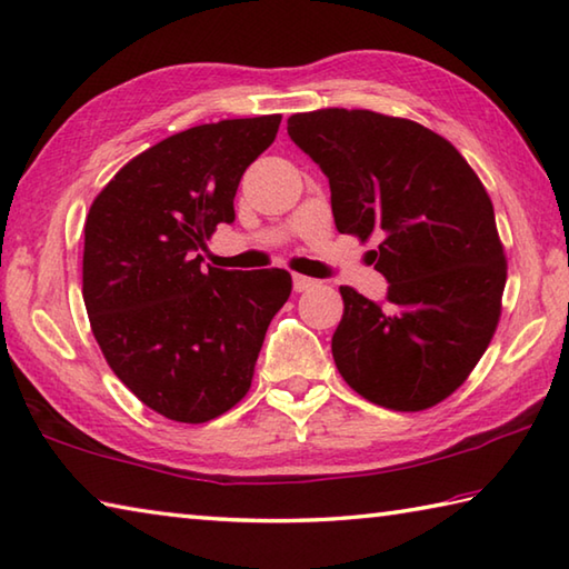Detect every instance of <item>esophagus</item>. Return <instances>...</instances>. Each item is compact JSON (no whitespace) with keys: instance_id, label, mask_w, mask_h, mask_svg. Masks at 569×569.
Returning a JSON list of instances; mask_svg holds the SVG:
<instances>
[{"instance_id":"esophagus-1","label":"esophagus","mask_w":569,"mask_h":569,"mask_svg":"<svg viewBox=\"0 0 569 569\" xmlns=\"http://www.w3.org/2000/svg\"><path fill=\"white\" fill-rule=\"evenodd\" d=\"M316 286H318L316 278H308V276H301V273L293 276V291L296 293H306V291H311V288H316Z\"/></svg>"}]
</instances>
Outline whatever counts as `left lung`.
I'll return each instance as SVG.
<instances>
[{"label":"left lung","mask_w":569,"mask_h":569,"mask_svg":"<svg viewBox=\"0 0 569 569\" xmlns=\"http://www.w3.org/2000/svg\"><path fill=\"white\" fill-rule=\"evenodd\" d=\"M288 137L328 177L336 229L383 239L370 256L388 303L340 286L336 368L376 406H438L478 366L502 311L508 261L482 181L440 133L368 109L293 113Z\"/></svg>","instance_id":"left-lung-1"}]
</instances>
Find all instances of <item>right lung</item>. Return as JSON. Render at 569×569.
Here are the masks:
<instances>
[{
    "label": "right lung",
    "instance_id": "obj_1",
    "mask_svg": "<svg viewBox=\"0 0 569 569\" xmlns=\"http://www.w3.org/2000/svg\"><path fill=\"white\" fill-rule=\"evenodd\" d=\"M281 113L201 123L133 157L84 223V306L109 368L143 406L209 422L251 388L271 318L291 296L283 268H201L231 223L243 171L271 147Z\"/></svg>",
    "mask_w": 569,
    "mask_h": 569
}]
</instances>
